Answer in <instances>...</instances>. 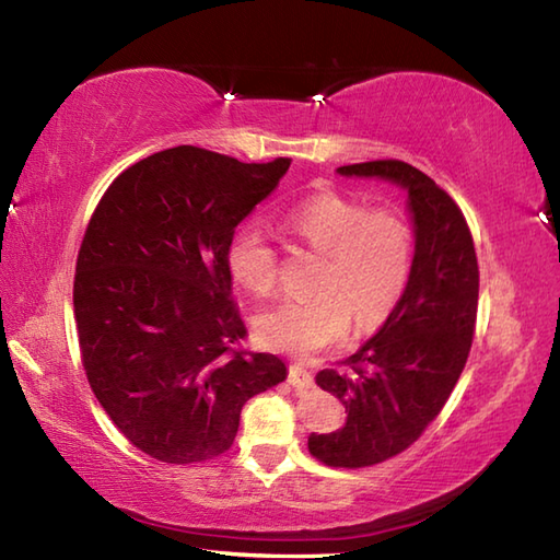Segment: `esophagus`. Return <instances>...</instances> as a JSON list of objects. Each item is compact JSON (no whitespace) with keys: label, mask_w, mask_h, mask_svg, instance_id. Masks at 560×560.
I'll return each instance as SVG.
<instances>
[{"label":"esophagus","mask_w":560,"mask_h":560,"mask_svg":"<svg viewBox=\"0 0 560 560\" xmlns=\"http://www.w3.org/2000/svg\"><path fill=\"white\" fill-rule=\"evenodd\" d=\"M289 383H291L293 388H299V390L313 388V374H311V371H305L303 366L293 364V366L289 369Z\"/></svg>","instance_id":"esophagus-1"}]
</instances>
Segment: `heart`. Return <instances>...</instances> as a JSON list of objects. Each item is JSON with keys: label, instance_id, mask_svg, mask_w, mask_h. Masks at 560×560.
I'll list each match as a JSON object with an SVG mask.
<instances>
[{"label": "heart", "instance_id": "1", "mask_svg": "<svg viewBox=\"0 0 560 560\" xmlns=\"http://www.w3.org/2000/svg\"><path fill=\"white\" fill-rule=\"evenodd\" d=\"M287 225L305 245L323 252L311 301H283L257 317L261 342L308 357L342 342L352 315L359 330L378 325L398 303L412 271V228L393 208L366 211L342 194L320 191L289 208ZM228 267L240 287L267 295L279 265L267 235L243 225L230 240Z\"/></svg>", "mask_w": 560, "mask_h": 560}]
</instances>
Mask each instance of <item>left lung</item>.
<instances>
[{"mask_svg":"<svg viewBox=\"0 0 560 560\" xmlns=\"http://www.w3.org/2000/svg\"><path fill=\"white\" fill-rule=\"evenodd\" d=\"M408 194L415 233L410 281L378 332L315 376L347 410L342 430L311 434V454L335 468H364L405 452L452 396L476 330L478 259L462 208L424 172L400 160L337 167Z\"/></svg>","mask_w":560,"mask_h":560,"instance_id":"left-lung-1","label":"left lung"}]
</instances>
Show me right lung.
I'll return each instance as SVG.
<instances>
[{
	"label": "right lung",
	"mask_w": 560,
	"mask_h": 560,
	"mask_svg": "<svg viewBox=\"0 0 560 560\" xmlns=\"http://www.w3.org/2000/svg\"><path fill=\"white\" fill-rule=\"evenodd\" d=\"M289 167L162 150L120 172L86 225L74 273L82 364L118 432L158 462L225 454L243 405L287 378L279 357L237 347L247 330L228 247Z\"/></svg>",
	"instance_id": "obj_1"
}]
</instances>
